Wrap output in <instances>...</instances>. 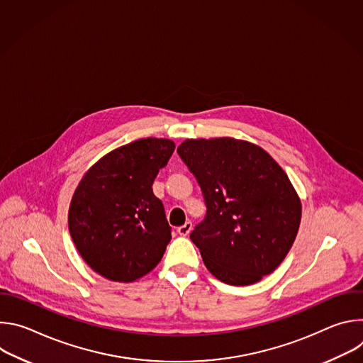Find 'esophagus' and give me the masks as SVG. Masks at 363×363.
I'll return each instance as SVG.
<instances>
[{
  "mask_svg": "<svg viewBox=\"0 0 363 363\" xmlns=\"http://www.w3.org/2000/svg\"><path fill=\"white\" fill-rule=\"evenodd\" d=\"M191 230H192V223L186 221L184 225L178 227V234L182 235V237H186V235L191 233Z\"/></svg>",
  "mask_w": 363,
  "mask_h": 363,
  "instance_id": "obj_1",
  "label": "esophagus"
}]
</instances>
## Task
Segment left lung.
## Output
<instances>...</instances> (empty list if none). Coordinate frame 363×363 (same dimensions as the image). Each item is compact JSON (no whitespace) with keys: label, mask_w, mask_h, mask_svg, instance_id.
<instances>
[{"label":"left lung","mask_w":363,"mask_h":363,"mask_svg":"<svg viewBox=\"0 0 363 363\" xmlns=\"http://www.w3.org/2000/svg\"><path fill=\"white\" fill-rule=\"evenodd\" d=\"M177 152L206 205L189 235L205 267L231 286L273 273L301 220L300 198L281 167L260 146L234 138L186 139Z\"/></svg>","instance_id":"1"}]
</instances>
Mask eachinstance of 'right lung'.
Listing matches in <instances>:
<instances>
[{"instance_id": "obj_1", "label": "right lung", "mask_w": 363, "mask_h": 363, "mask_svg": "<svg viewBox=\"0 0 363 363\" xmlns=\"http://www.w3.org/2000/svg\"><path fill=\"white\" fill-rule=\"evenodd\" d=\"M174 149L162 138L130 142L99 160L79 182L69 231L83 260L101 277L130 283L161 262L171 227L152 184Z\"/></svg>"}]
</instances>
